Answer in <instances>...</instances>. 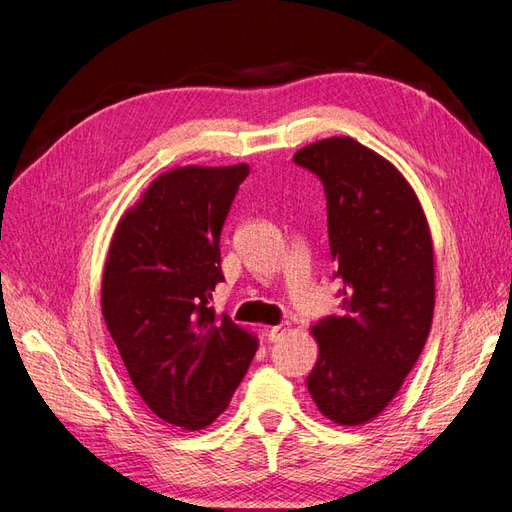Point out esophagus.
I'll return each mask as SVG.
<instances>
[{
	"mask_svg": "<svg viewBox=\"0 0 512 512\" xmlns=\"http://www.w3.org/2000/svg\"><path fill=\"white\" fill-rule=\"evenodd\" d=\"M286 333H288V327L286 324H275V327H271V329H267V339L269 342H282V339L286 337Z\"/></svg>",
	"mask_w": 512,
	"mask_h": 512,
	"instance_id": "34e87169",
	"label": "esophagus"
}]
</instances>
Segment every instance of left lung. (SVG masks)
<instances>
[{"label": "left lung", "instance_id": "left-lung-1", "mask_svg": "<svg viewBox=\"0 0 512 512\" xmlns=\"http://www.w3.org/2000/svg\"><path fill=\"white\" fill-rule=\"evenodd\" d=\"M322 181L342 305L312 333L307 389L337 425H363L397 395L427 342L436 301L433 243L404 175L350 136L294 153Z\"/></svg>", "mask_w": 512, "mask_h": 512}]
</instances>
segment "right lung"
Wrapping results in <instances>:
<instances>
[{
    "mask_svg": "<svg viewBox=\"0 0 512 512\" xmlns=\"http://www.w3.org/2000/svg\"><path fill=\"white\" fill-rule=\"evenodd\" d=\"M250 166H181L123 215L102 277V316L147 408L198 431L218 418L258 339L209 301L224 280L220 235Z\"/></svg>",
    "mask_w": 512,
    "mask_h": 512,
    "instance_id": "add662e5",
    "label": "right lung"
}]
</instances>
